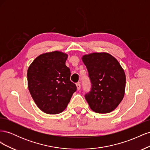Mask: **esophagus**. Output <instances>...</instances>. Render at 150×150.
<instances>
[{
    "mask_svg": "<svg viewBox=\"0 0 150 150\" xmlns=\"http://www.w3.org/2000/svg\"><path fill=\"white\" fill-rule=\"evenodd\" d=\"M76 87H77V89L80 90V89H81V84H80V83H77L76 84Z\"/></svg>",
    "mask_w": 150,
    "mask_h": 150,
    "instance_id": "34e87169",
    "label": "esophagus"
}]
</instances>
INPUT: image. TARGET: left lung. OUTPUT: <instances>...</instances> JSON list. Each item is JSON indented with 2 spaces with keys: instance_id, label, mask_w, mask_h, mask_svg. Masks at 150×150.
Masks as SVG:
<instances>
[{
  "instance_id": "1",
  "label": "left lung",
  "mask_w": 150,
  "mask_h": 150,
  "mask_svg": "<svg viewBox=\"0 0 150 150\" xmlns=\"http://www.w3.org/2000/svg\"><path fill=\"white\" fill-rule=\"evenodd\" d=\"M91 82V90L85 95L90 108L98 113L115 110L123 99L126 87L124 69L116 59L107 52L83 56Z\"/></svg>"
}]
</instances>
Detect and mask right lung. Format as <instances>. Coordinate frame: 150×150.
I'll return each instance as SVG.
<instances>
[{
	"mask_svg": "<svg viewBox=\"0 0 150 150\" xmlns=\"http://www.w3.org/2000/svg\"><path fill=\"white\" fill-rule=\"evenodd\" d=\"M68 54L52 51L40 54L29 66L28 89L40 110L49 115L59 114L69 103L76 86L70 81L71 72L66 66Z\"/></svg>",
	"mask_w": 150,
	"mask_h": 150,
	"instance_id": "1",
	"label": "right lung"
}]
</instances>
